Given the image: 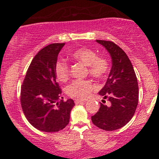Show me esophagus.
I'll return each instance as SVG.
<instances>
[{"label":"esophagus","instance_id":"1","mask_svg":"<svg viewBox=\"0 0 159 159\" xmlns=\"http://www.w3.org/2000/svg\"><path fill=\"white\" fill-rule=\"evenodd\" d=\"M86 100H83V99H78V98H76L75 99V104H81L85 102Z\"/></svg>","mask_w":159,"mask_h":159}]
</instances>
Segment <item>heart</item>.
Listing matches in <instances>:
<instances>
[{
	"label": "heart",
	"mask_w": 159,
	"mask_h": 159,
	"mask_svg": "<svg viewBox=\"0 0 159 159\" xmlns=\"http://www.w3.org/2000/svg\"><path fill=\"white\" fill-rule=\"evenodd\" d=\"M72 57L88 67V72L93 77L102 78L108 71V62L105 58L98 57L97 54L91 49L78 48L74 51ZM56 77L61 81H66L69 78V66L64 61H58L54 66ZM95 88L93 83L88 80H75L66 88L69 96L84 99L90 94Z\"/></svg>",
	"instance_id": "1"
}]
</instances>
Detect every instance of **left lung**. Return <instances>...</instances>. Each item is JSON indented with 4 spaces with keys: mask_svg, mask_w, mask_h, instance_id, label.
<instances>
[{
    "mask_svg": "<svg viewBox=\"0 0 159 159\" xmlns=\"http://www.w3.org/2000/svg\"><path fill=\"white\" fill-rule=\"evenodd\" d=\"M107 51L112 66L106 83L98 92L110 105L100 103L98 111L91 116L95 125L105 131L123 127L132 120L138 103V84L135 72L125 52L113 42L96 40Z\"/></svg>",
    "mask_w": 159,
    "mask_h": 159,
    "instance_id": "obj_1",
    "label": "left lung"
}]
</instances>
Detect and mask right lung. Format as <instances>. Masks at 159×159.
I'll list each match as a JSON object with an SVG mask.
<instances>
[{"mask_svg": "<svg viewBox=\"0 0 159 159\" xmlns=\"http://www.w3.org/2000/svg\"><path fill=\"white\" fill-rule=\"evenodd\" d=\"M64 45L65 43H54L41 49L32 60L21 86L24 114L33 126L45 132L64 129L75 106L72 98L58 101L62 91L57 82L54 66Z\"/></svg>", "mask_w": 159, "mask_h": 159, "instance_id": "right-lung-1", "label": "right lung"}]
</instances>
